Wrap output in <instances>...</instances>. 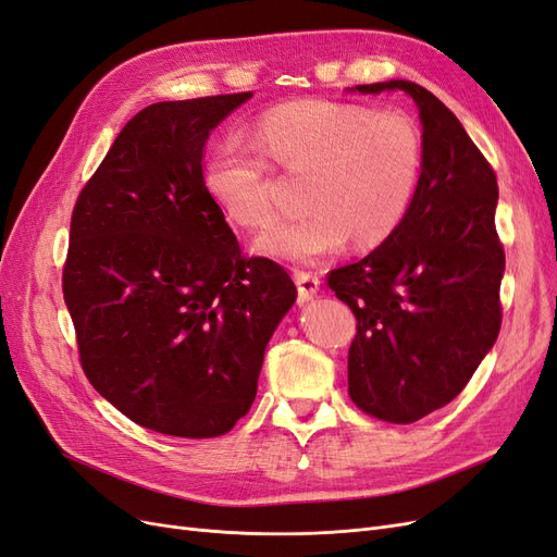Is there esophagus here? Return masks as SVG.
Listing matches in <instances>:
<instances>
[{
	"label": "esophagus",
	"instance_id": "34e87169",
	"mask_svg": "<svg viewBox=\"0 0 557 557\" xmlns=\"http://www.w3.org/2000/svg\"><path fill=\"white\" fill-rule=\"evenodd\" d=\"M295 283H297V293L301 301H309L315 297L320 290V278L311 272H295Z\"/></svg>",
	"mask_w": 557,
	"mask_h": 557
}]
</instances>
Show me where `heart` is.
<instances>
[{
	"label": "heart",
	"instance_id": "obj_1",
	"mask_svg": "<svg viewBox=\"0 0 557 557\" xmlns=\"http://www.w3.org/2000/svg\"><path fill=\"white\" fill-rule=\"evenodd\" d=\"M256 141L230 139L205 164V188L232 223L260 230L276 215L272 160L307 176L305 215L262 234L258 248L285 262H315L358 246H379L404 223L423 172V137L399 111L309 99L262 115Z\"/></svg>",
	"mask_w": 557,
	"mask_h": 557
}]
</instances>
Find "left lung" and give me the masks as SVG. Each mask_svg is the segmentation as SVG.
<instances>
[{"label":"left lung","mask_w":557,"mask_h":557,"mask_svg":"<svg viewBox=\"0 0 557 557\" xmlns=\"http://www.w3.org/2000/svg\"><path fill=\"white\" fill-rule=\"evenodd\" d=\"M356 90H404L423 123V172L404 223L367 258L327 274L358 320L352 404L407 425L458 397L499 334V190L491 162L430 90L411 81Z\"/></svg>","instance_id":"left-lung-1"}]
</instances>
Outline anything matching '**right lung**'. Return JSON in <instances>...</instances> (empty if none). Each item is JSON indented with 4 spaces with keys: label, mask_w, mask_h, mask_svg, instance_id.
<instances>
[{
    "label": "right lung",
    "mask_w": 557,
    "mask_h": 557,
    "mask_svg": "<svg viewBox=\"0 0 557 557\" xmlns=\"http://www.w3.org/2000/svg\"><path fill=\"white\" fill-rule=\"evenodd\" d=\"M250 95L146 107L72 213L62 293L83 372L134 423L183 440L227 434L248 413L297 297L278 262L244 256L205 188L209 134Z\"/></svg>",
    "instance_id": "1"
}]
</instances>
